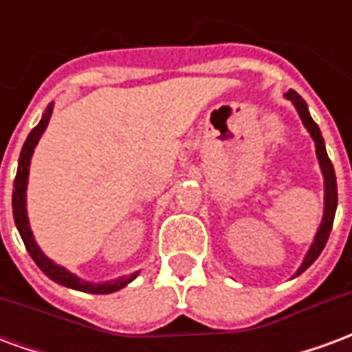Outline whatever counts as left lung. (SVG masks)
Instances as JSON below:
<instances>
[{"label":"left lung","instance_id":"1","mask_svg":"<svg viewBox=\"0 0 352 352\" xmlns=\"http://www.w3.org/2000/svg\"><path fill=\"white\" fill-rule=\"evenodd\" d=\"M285 98H288V100L294 103V107L296 111H298L300 118H302L303 126L307 128V131L311 133V138H313V141H315L318 164H320L322 175H324V217H322L320 228H318L317 236H315V241H313V245H311L307 256H305V260H303V264L300 265V270L296 272V277H298V275H302V273L318 258V254L322 252L326 241H328V237H330L333 217H336V207H338V183H336V171H333L332 162H330L328 154H326L324 139H322V135H320V130H318V126L315 124V120L311 118L307 103H305V101L302 100V96H300L298 92H294V90H288V92L285 94Z\"/></svg>","mask_w":352,"mask_h":352}]
</instances>
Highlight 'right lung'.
<instances>
[{"label": "right lung", "mask_w": 352, "mask_h": 352, "mask_svg": "<svg viewBox=\"0 0 352 352\" xmlns=\"http://www.w3.org/2000/svg\"><path fill=\"white\" fill-rule=\"evenodd\" d=\"M50 113H52V105H49L47 113L43 115L41 122L35 126L34 130L30 131L26 143L20 151L19 158V171H16V177H14V188H12V214H14V222H16V228L20 232V237L26 245L30 256L34 258V262L39 265L47 277H50L52 280H56L64 287L75 288V290H80V292H90V294H109V292H116L124 288L130 280H133L138 277V273H133L130 277H120V279L109 280V283H100V285H94V283H87V280L79 279L77 275L69 273L62 265L54 264L52 260H49L41 252V249L35 243L34 236H32V230H30V224H28V214H26V184H28V175H30V160H32V154H34V148L37 145V141L41 138V133L47 128V124L50 120Z\"/></svg>", "instance_id": "add662e5"}]
</instances>
